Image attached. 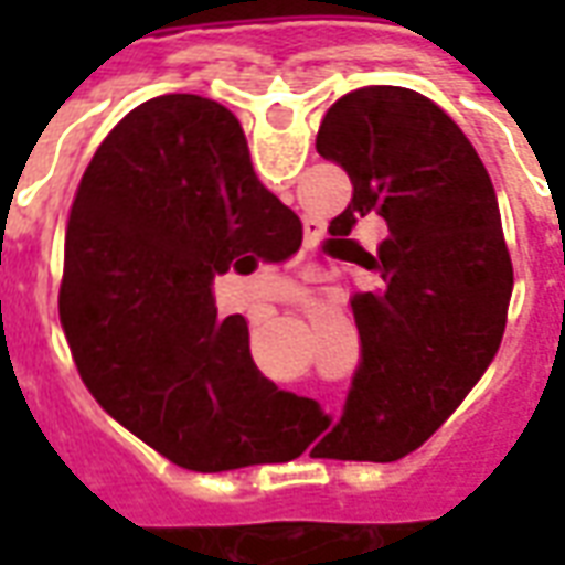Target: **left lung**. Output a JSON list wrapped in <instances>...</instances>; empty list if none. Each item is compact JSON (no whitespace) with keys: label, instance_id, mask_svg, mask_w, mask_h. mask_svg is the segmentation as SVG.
Instances as JSON below:
<instances>
[{"label":"left lung","instance_id":"obj_1","mask_svg":"<svg viewBox=\"0 0 565 565\" xmlns=\"http://www.w3.org/2000/svg\"><path fill=\"white\" fill-rule=\"evenodd\" d=\"M318 153L354 184L330 233L379 214L387 238L375 254L351 247L379 284L351 299L360 366L315 450L393 462L445 424L502 342L514 271L497 190L462 129L405 87L342 96L323 115Z\"/></svg>","mask_w":565,"mask_h":565}]
</instances>
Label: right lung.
I'll use <instances>...</instances> for the list:
<instances>
[{
    "mask_svg": "<svg viewBox=\"0 0 565 565\" xmlns=\"http://www.w3.org/2000/svg\"><path fill=\"white\" fill-rule=\"evenodd\" d=\"M302 223L259 184L230 108L169 93L132 108L93 153L72 202L60 320L87 391L193 472L271 462L281 391L250 360L214 278L281 263Z\"/></svg>",
    "mask_w": 565,
    "mask_h": 565,
    "instance_id": "obj_1",
    "label": "right lung"
}]
</instances>
